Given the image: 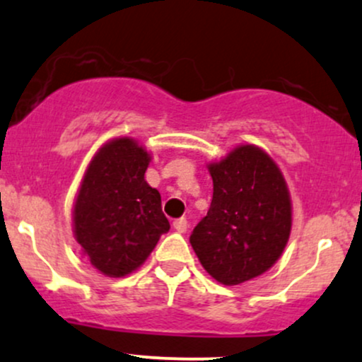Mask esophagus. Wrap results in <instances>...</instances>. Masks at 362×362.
<instances>
[{
	"mask_svg": "<svg viewBox=\"0 0 362 362\" xmlns=\"http://www.w3.org/2000/svg\"><path fill=\"white\" fill-rule=\"evenodd\" d=\"M173 228H175L177 233H185L187 228H189V224H187L185 217H180V219L173 221Z\"/></svg>",
	"mask_w": 362,
	"mask_h": 362,
	"instance_id": "obj_1",
	"label": "esophagus"
}]
</instances>
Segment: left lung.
I'll list each match as a JSON object with an SVG mask.
<instances>
[{
	"mask_svg": "<svg viewBox=\"0 0 362 362\" xmlns=\"http://www.w3.org/2000/svg\"><path fill=\"white\" fill-rule=\"evenodd\" d=\"M214 194L190 236L204 269L233 286L276 263L291 233V199L281 170L263 148L239 145L207 165Z\"/></svg>",
	"mask_w": 362,
	"mask_h": 362,
	"instance_id": "1",
	"label": "left lung"
}]
</instances>
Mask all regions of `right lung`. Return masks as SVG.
I'll list each match as a JSON object with an SVG mask.
<instances>
[{"label": "right lung", "instance_id": "add662e5", "mask_svg": "<svg viewBox=\"0 0 362 362\" xmlns=\"http://www.w3.org/2000/svg\"><path fill=\"white\" fill-rule=\"evenodd\" d=\"M150 162V151L136 139L117 136L87 165L74 202L72 230L103 275L133 273L170 229L160 192L145 180Z\"/></svg>", "mask_w": 362, "mask_h": 362}]
</instances>
